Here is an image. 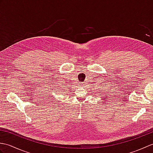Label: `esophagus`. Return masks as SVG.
<instances>
[{"label":"esophagus","instance_id":"1","mask_svg":"<svg viewBox=\"0 0 153 153\" xmlns=\"http://www.w3.org/2000/svg\"><path fill=\"white\" fill-rule=\"evenodd\" d=\"M83 85V83H80V85Z\"/></svg>","mask_w":153,"mask_h":153}]
</instances>
